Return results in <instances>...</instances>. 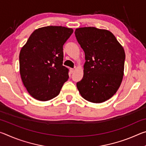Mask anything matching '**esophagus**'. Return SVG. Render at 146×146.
<instances>
[{"label":"esophagus","mask_w":146,"mask_h":146,"mask_svg":"<svg viewBox=\"0 0 146 146\" xmlns=\"http://www.w3.org/2000/svg\"><path fill=\"white\" fill-rule=\"evenodd\" d=\"M74 71H75V70H74V69H73V68H70V73L72 74V73H74Z\"/></svg>","instance_id":"esophagus-1"}]
</instances>
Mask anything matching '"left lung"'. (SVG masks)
Here are the masks:
<instances>
[{"mask_svg":"<svg viewBox=\"0 0 146 146\" xmlns=\"http://www.w3.org/2000/svg\"><path fill=\"white\" fill-rule=\"evenodd\" d=\"M75 36L85 53L84 76L76 87L89 102L102 103L117 92L122 81L125 51L111 32L84 27Z\"/></svg>","mask_w":146,"mask_h":146,"instance_id":"obj_1","label":"left lung"}]
</instances>
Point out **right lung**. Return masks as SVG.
<instances>
[{
	"label": "right lung",
	"instance_id": "1",
	"mask_svg": "<svg viewBox=\"0 0 146 146\" xmlns=\"http://www.w3.org/2000/svg\"><path fill=\"white\" fill-rule=\"evenodd\" d=\"M73 29L63 26L36 29L19 55L20 74L32 97L48 101L56 97L68 80L69 70L62 65L63 45Z\"/></svg>",
	"mask_w": 146,
	"mask_h": 146
}]
</instances>
